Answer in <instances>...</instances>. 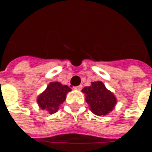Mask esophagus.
<instances>
[{
  "label": "esophagus",
  "mask_w": 152,
  "mask_h": 152,
  "mask_svg": "<svg viewBox=\"0 0 152 152\" xmlns=\"http://www.w3.org/2000/svg\"><path fill=\"white\" fill-rule=\"evenodd\" d=\"M74 89H76V90H81V89H82V86L80 85V86H75V87H74Z\"/></svg>",
  "instance_id": "34e87169"
}]
</instances>
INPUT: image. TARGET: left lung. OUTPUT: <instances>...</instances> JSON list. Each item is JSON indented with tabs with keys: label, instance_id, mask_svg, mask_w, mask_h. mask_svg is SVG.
Returning a JSON list of instances; mask_svg holds the SVG:
<instances>
[{
	"label": "left lung",
	"instance_id": "8db88e82",
	"mask_svg": "<svg viewBox=\"0 0 152 152\" xmlns=\"http://www.w3.org/2000/svg\"><path fill=\"white\" fill-rule=\"evenodd\" d=\"M86 96V102L90 110L97 115H106L112 111L116 103V99L101 81L92 82L91 86L82 89Z\"/></svg>",
	"mask_w": 152,
	"mask_h": 152
}]
</instances>
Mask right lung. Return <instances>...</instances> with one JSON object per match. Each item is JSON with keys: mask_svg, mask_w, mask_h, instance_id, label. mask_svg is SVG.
Returning a JSON list of instances; mask_svg holds the SVG:
<instances>
[{"mask_svg": "<svg viewBox=\"0 0 152 152\" xmlns=\"http://www.w3.org/2000/svg\"><path fill=\"white\" fill-rule=\"evenodd\" d=\"M72 89L66 85L59 82H50L46 89L37 99V102L42 110H46L50 114L56 112L60 104L66 99V94Z\"/></svg>", "mask_w": 152, "mask_h": 152, "instance_id": "add662e5", "label": "right lung"}]
</instances>
